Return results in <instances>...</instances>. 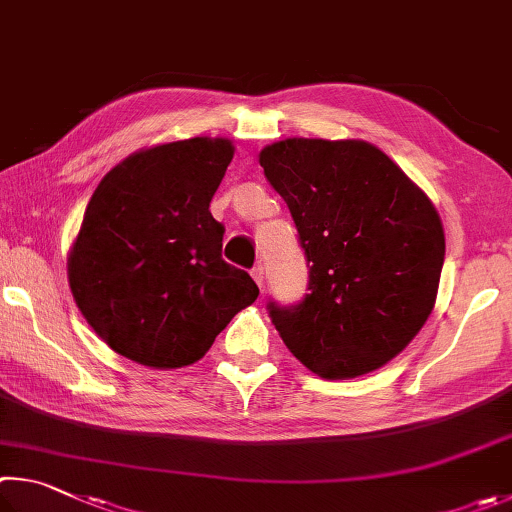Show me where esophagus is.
Wrapping results in <instances>:
<instances>
[{
    "label": "esophagus",
    "instance_id": "obj_1",
    "mask_svg": "<svg viewBox=\"0 0 512 512\" xmlns=\"http://www.w3.org/2000/svg\"><path fill=\"white\" fill-rule=\"evenodd\" d=\"M251 276H254V281L258 283V288H263V283H265V276H263V265H256L254 270H251Z\"/></svg>",
    "mask_w": 512,
    "mask_h": 512
}]
</instances>
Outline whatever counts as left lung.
I'll list each match as a JSON object with an SVG mask.
<instances>
[{
    "label": "left lung",
    "instance_id": "8db88e82",
    "mask_svg": "<svg viewBox=\"0 0 512 512\" xmlns=\"http://www.w3.org/2000/svg\"><path fill=\"white\" fill-rule=\"evenodd\" d=\"M310 267L294 306L267 303L301 364L326 380L396 357L434 308L445 233L434 204L366 141L285 139L261 150Z\"/></svg>",
    "mask_w": 512,
    "mask_h": 512
}]
</instances>
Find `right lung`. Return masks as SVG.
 I'll list each match as a JSON object with an SVG mask.
<instances>
[{"label": "right lung", "mask_w": 512, "mask_h": 512, "mask_svg": "<svg viewBox=\"0 0 512 512\" xmlns=\"http://www.w3.org/2000/svg\"><path fill=\"white\" fill-rule=\"evenodd\" d=\"M233 146L195 137L134 152L96 186L69 251L76 306L128 360L179 369L200 360L258 297L222 261L224 227L209 211Z\"/></svg>", "instance_id": "1"}]
</instances>
